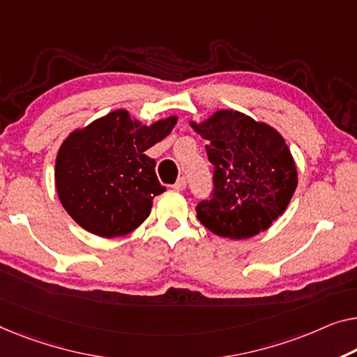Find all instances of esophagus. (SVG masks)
<instances>
[{
	"label": "esophagus",
	"mask_w": 357,
	"mask_h": 357,
	"mask_svg": "<svg viewBox=\"0 0 357 357\" xmlns=\"http://www.w3.org/2000/svg\"><path fill=\"white\" fill-rule=\"evenodd\" d=\"M173 189H174V190H179V192H181V190H184V189H185V179H184V178H179V179L176 181V184L173 185Z\"/></svg>",
	"instance_id": "obj_1"
}]
</instances>
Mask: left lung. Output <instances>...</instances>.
Returning <instances> with one entry per match:
<instances>
[{
  "label": "left lung",
  "mask_w": 357,
  "mask_h": 357,
  "mask_svg": "<svg viewBox=\"0 0 357 357\" xmlns=\"http://www.w3.org/2000/svg\"><path fill=\"white\" fill-rule=\"evenodd\" d=\"M189 125L206 141L215 192L197 218L220 237L258 236L287 210L298 185L296 163L280 132L238 110L221 109Z\"/></svg>",
  "instance_id": "obj_1"
}]
</instances>
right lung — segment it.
<instances>
[{
  "mask_svg": "<svg viewBox=\"0 0 357 357\" xmlns=\"http://www.w3.org/2000/svg\"><path fill=\"white\" fill-rule=\"evenodd\" d=\"M178 115L144 125L119 109L73 130L59 147L54 181L66 211L102 238L126 236L151 215L165 192L147 149L165 139Z\"/></svg>",
  "mask_w": 357,
  "mask_h": 357,
  "instance_id": "obj_1",
  "label": "right lung"
}]
</instances>
